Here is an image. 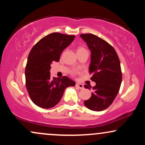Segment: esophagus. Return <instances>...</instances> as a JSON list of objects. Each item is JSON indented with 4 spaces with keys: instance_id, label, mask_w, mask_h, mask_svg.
Here are the masks:
<instances>
[{
    "instance_id": "1",
    "label": "esophagus",
    "mask_w": 145,
    "mask_h": 145,
    "mask_svg": "<svg viewBox=\"0 0 145 145\" xmlns=\"http://www.w3.org/2000/svg\"><path fill=\"white\" fill-rule=\"evenodd\" d=\"M76 87H78V89H84V86L81 83H76Z\"/></svg>"
}]
</instances>
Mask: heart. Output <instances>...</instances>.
Segmentation results:
<instances>
[{
	"label": "heart",
	"mask_w": 145,
	"mask_h": 145,
	"mask_svg": "<svg viewBox=\"0 0 145 145\" xmlns=\"http://www.w3.org/2000/svg\"><path fill=\"white\" fill-rule=\"evenodd\" d=\"M84 50H85V49H84V48H82V47H78V48L77 49V52H81V51H84Z\"/></svg>",
	"instance_id": "heart-1"
}]
</instances>
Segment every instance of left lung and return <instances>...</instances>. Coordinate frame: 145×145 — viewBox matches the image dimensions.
<instances>
[{"instance_id":"obj_1","label":"left lung","mask_w":145,"mask_h":145,"mask_svg":"<svg viewBox=\"0 0 145 145\" xmlns=\"http://www.w3.org/2000/svg\"><path fill=\"white\" fill-rule=\"evenodd\" d=\"M91 51L89 73L91 80L96 82L93 92L84 104L90 110L101 111L112 104L116 97L122 82L120 63L115 49L101 38L91 34H81ZM85 88L91 87L87 85Z\"/></svg>"}]
</instances>
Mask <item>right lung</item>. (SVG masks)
<instances>
[{
	"instance_id": "1",
	"label": "right lung",
	"mask_w": 145,
	"mask_h": 145,
	"mask_svg": "<svg viewBox=\"0 0 145 145\" xmlns=\"http://www.w3.org/2000/svg\"><path fill=\"white\" fill-rule=\"evenodd\" d=\"M75 36L52 33L40 40L31 49L25 67L26 87L36 105L49 109L61 100L65 89L75 86L67 76L51 78L52 62H58L63 51L73 42Z\"/></svg>"
}]
</instances>
